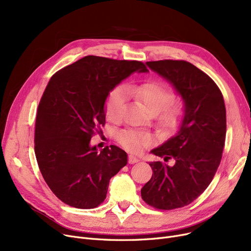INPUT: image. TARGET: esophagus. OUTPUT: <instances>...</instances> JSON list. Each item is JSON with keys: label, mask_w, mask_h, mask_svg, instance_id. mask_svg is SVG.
<instances>
[{"label": "esophagus", "mask_w": 251, "mask_h": 251, "mask_svg": "<svg viewBox=\"0 0 251 251\" xmlns=\"http://www.w3.org/2000/svg\"><path fill=\"white\" fill-rule=\"evenodd\" d=\"M128 162H129V164H135V163L139 162V159H138V157L134 156V155H129Z\"/></svg>", "instance_id": "obj_1"}]
</instances>
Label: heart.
<instances>
[{
  "label": "heart",
  "mask_w": 251,
  "mask_h": 251,
  "mask_svg": "<svg viewBox=\"0 0 251 251\" xmlns=\"http://www.w3.org/2000/svg\"><path fill=\"white\" fill-rule=\"evenodd\" d=\"M127 90L139 100L151 115L160 113V121L169 128H174L179 123L182 110L179 104L171 102L173 92L161 81L150 80L139 84L129 85ZM126 103V92L123 87H116L105 103V115L113 122L120 121ZM119 142L132 152H140L150 143V136L134 130H125L118 137Z\"/></svg>",
  "instance_id": "1"
}]
</instances>
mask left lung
<instances>
[{
	"label": "left lung",
	"instance_id": "obj_1",
	"mask_svg": "<svg viewBox=\"0 0 251 251\" xmlns=\"http://www.w3.org/2000/svg\"><path fill=\"white\" fill-rule=\"evenodd\" d=\"M146 64L181 97L183 115L176 134L151 151L175 164L151 162L153 173L142 187L141 197L159 209L183 207L207 188L221 163L226 138L225 102L213 79L189 62Z\"/></svg>",
	"mask_w": 251,
	"mask_h": 251
}]
</instances>
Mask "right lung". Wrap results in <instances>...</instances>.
<instances>
[{
    "label": "right lung",
    "mask_w": 251,
    "mask_h": 251,
    "mask_svg": "<svg viewBox=\"0 0 251 251\" xmlns=\"http://www.w3.org/2000/svg\"><path fill=\"white\" fill-rule=\"evenodd\" d=\"M148 71L138 61L86 56L50 79L37 108L34 151L45 181L64 203L87 209L104 201L128 155L116 146L99 152L90 139L105 123L110 92L132 73Z\"/></svg>",
    "instance_id": "add662e5"
}]
</instances>
